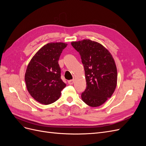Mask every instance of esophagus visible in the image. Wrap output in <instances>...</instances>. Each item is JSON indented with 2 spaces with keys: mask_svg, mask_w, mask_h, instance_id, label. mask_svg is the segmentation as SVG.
<instances>
[{
  "mask_svg": "<svg viewBox=\"0 0 146 146\" xmlns=\"http://www.w3.org/2000/svg\"><path fill=\"white\" fill-rule=\"evenodd\" d=\"M68 83L69 84V85H72V84L74 83V80L73 79V80H68Z\"/></svg>",
  "mask_w": 146,
  "mask_h": 146,
  "instance_id": "esophagus-1",
  "label": "esophagus"
}]
</instances>
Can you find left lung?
<instances>
[{"label": "left lung", "mask_w": 146, "mask_h": 146, "mask_svg": "<svg viewBox=\"0 0 146 146\" xmlns=\"http://www.w3.org/2000/svg\"><path fill=\"white\" fill-rule=\"evenodd\" d=\"M71 45L80 54L85 69L86 88L82 99L90 107H99L111 98L116 88L115 61L107 48L96 41L83 39Z\"/></svg>", "instance_id": "8db88e82"}]
</instances>
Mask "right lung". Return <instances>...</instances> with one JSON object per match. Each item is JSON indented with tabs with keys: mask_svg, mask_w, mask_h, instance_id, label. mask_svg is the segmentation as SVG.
Returning a JSON list of instances; mask_svg holds the SVG:
<instances>
[{
	"mask_svg": "<svg viewBox=\"0 0 146 146\" xmlns=\"http://www.w3.org/2000/svg\"><path fill=\"white\" fill-rule=\"evenodd\" d=\"M67 45L61 42L47 44L35 54L27 66L25 74L27 89L31 96L41 104L55 102L66 86L61 78L58 60Z\"/></svg>",
	"mask_w": 146,
	"mask_h": 146,
	"instance_id": "obj_1",
	"label": "right lung"
}]
</instances>
